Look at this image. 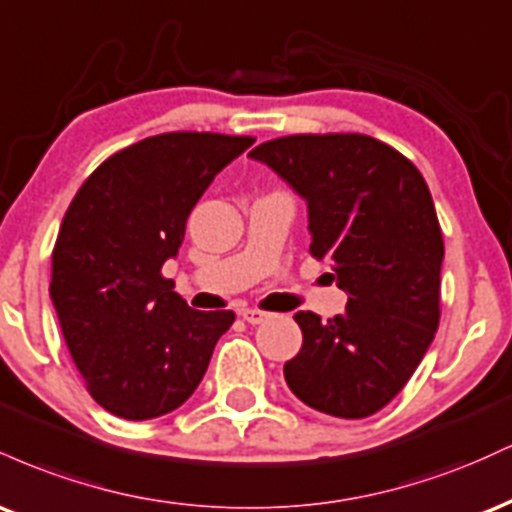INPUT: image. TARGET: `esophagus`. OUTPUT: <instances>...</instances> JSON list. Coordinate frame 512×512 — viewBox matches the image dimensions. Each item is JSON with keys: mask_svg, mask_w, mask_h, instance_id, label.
<instances>
[{"mask_svg": "<svg viewBox=\"0 0 512 512\" xmlns=\"http://www.w3.org/2000/svg\"><path fill=\"white\" fill-rule=\"evenodd\" d=\"M240 317H243L245 322H250V325H260V322L267 320L269 313H264L260 308H243L240 310Z\"/></svg>", "mask_w": 512, "mask_h": 512, "instance_id": "esophagus-1", "label": "esophagus"}]
</instances>
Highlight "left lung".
Instances as JSON below:
<instances>
[{
  "instance_id": "left-lung-1",
  "label": "left lung",
  "mask_w": 512,
  "mask_h": 512,
  "mask_svg": "<svg viewBox=\"0 0 512 512\" xmlns=\"http://www.w3.org/2000/svg\"><path fill=\"white\" fill-rule=\"evenodd\" d=\"M252 158L308 202L315 260L349 293L344 315H293L303 346L286 361L291 392L339 419H366L407 385L440 322L443 233L424 175L368 134H291Z\"/></svg>"
}]
</instances>
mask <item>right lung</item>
<instances>
[{"label": "right lung", "mask_w": 512, "mask_h": 512, "mask_svg": "<svg viewBox=\"0 0 512 512\" xmlns=\"http://www.w3.org/2000/svg\"><path fill=\"white\" fill-rule=\"evenodd\" d=\"M255 144L216 132H166L93 170L64 214L50 296L88 395L146 421L190 399L233 310L190 308L163 276L187 216L216 173Z\"/></svg>", "instance_id": "1"}]
</instances>
